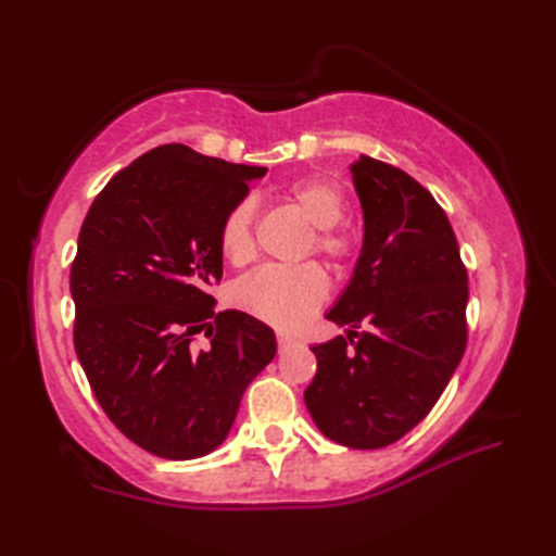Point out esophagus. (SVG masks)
<instances>
[{
    "label": "esophagus",
    "instance_id": "esophagus-1",
    "mask_svg": "<svg viewBox=\"0 0 556 556\" xmlns=\"http://www.w3.org/2000/svg\"><path fill=\"white\" fill-rule=\"evenodd\" d=\"M293 339L291 334H287V332H277V344H279V349H285V346H289V344H293Z\"/></svg>",
    "mask_w": 556,
    "mask_h": 556
}]
</instances>
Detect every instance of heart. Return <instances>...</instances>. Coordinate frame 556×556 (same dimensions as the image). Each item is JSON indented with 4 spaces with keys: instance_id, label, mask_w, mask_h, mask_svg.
I'll return each mask as SVG.
<instances>
[{
    "instance_id": "b5f03b06",
    "label": "heart",
    "mask_w": 556,
    "mask_h": 556,
    "mask_svg": "<svg viewBox=\"0 0 556 556\" xmlns=\"http://www.w3.org/2000/svg\"><path fill=\"white\" fill-rule=\"evenodd\" d=\"M287 195L301 215L313 224L308 251L325 255L329 263L344 267L356 255V239L341 227L346 215V195L341 186L325 176L301 179L287 188ZM219 251L231 265L241 267L255 255V200L243 198L219 224ZM329 293V279L317 263L265 265L236 281L231 301L281 329H296L320 311Z\"/></svg>"
}]
</instances>
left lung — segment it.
I'll list each match as a JSON object with an SVG mask.
<instances>
[{
  "label": "left lung",
  "mask_w": 556,
  "mask_h": 556,
  "mask_svg": "<svg viewBox=\"0 0 556 556\" xmlns=\"http://www.w3.org/2000/svg\"><path fill=\"white\" fill-rule=\"evenodd\" d=\"M351 172L365 219L363 251L327 320L353 329L349 339L311 346L317 372L303 399L329 440L382 448L428 416L464 356L468 271L428 188L368 155ZM361 324L376 329L358 336Z\"/></svg>",
  "instance_id": "8db88e82"
}]
</instances>
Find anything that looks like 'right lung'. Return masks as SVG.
<instances>
[{
	"mask_svg": "<svg viewBox=\"0 0 556 556\" xmlns=\"http://www.w3.org/2000/svg\"><path fill=\"white\" fill-rule=\"evenodd\" d=\"M265 167L152 148L92 200L71 265L74 346L108 418L146 452L186 460L229 434L245 387L275 358V332L215 313L219 224ZM203 331L205 348L192 339Z\"/></svg>",
	"mask_w": 556,
	"mask_h": 556,
	"instance_id": "add662e5",
	"label": "right lung"
}]
</instances>
